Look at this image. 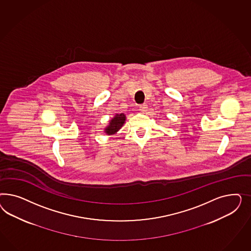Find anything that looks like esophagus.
<instances>
[{
  "instance_id": "obj_1",
  "label": "esophagus",
  "mask_w": 251,
  "mask_h": 251,
  "mask_svg": "<svg viewBox=\"0 0 251 251\" xmlns=\"http://www.w3.org/2000/svg\"><path fill=\"white\" fill-rule=\"evenodd\" d=\"M140 108V111H142V112H146V110H147V105L146 104H142V105H140L139 106Z\"/></svg>"
}]
</instances>
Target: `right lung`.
<instances>
[{
	"mask_svg": "<svg viewBox=\"0 0 251 251\" xmlns=\"http://www.w3.org/2000/svg\"><path fill=\"white\" fill-rule=\"evenodd\" d=\"M125 120H126L125 115L122 114V113L116 115L114 118L109 122V125L105 129L106 133H107L108 135L114 134L115 132H117L119 129L122 128Z\"/></svg>",
	"mask_w": 251,
	"mask_h": 251,
	"instance_id": "1",
	"label": "right lung"
}]
</instances>
